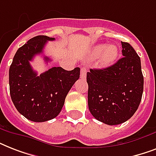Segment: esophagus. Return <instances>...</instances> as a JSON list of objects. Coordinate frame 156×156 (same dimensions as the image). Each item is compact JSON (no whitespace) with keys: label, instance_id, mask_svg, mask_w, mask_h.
Wrapping results in <instances>:
<instances>
[{"label":"esophagus","instance_id":"esophagus-1","mask_svg":"<svg viewBox=\"0 0 156 156\" xmlns=\"http://www.w3.org/2000/svg\"><path fill=\"white\" fill-rule=\"evenodd\" d=\"M87 72V68H86V67L81 68V78H86Z\"/></svg>","mask_w":156,"mask_h":156}]
</instances>
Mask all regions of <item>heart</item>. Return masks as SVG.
Wrapping results in <instances>:
<instances>
[{"label": "heart", "mask_w": 156, "mask_h": 156, "mask_svg": "<svg viewBox=\"0 0 156 156\" xmlns=\"http://www.w3.org/2000/svg\"><path fill=\"white\" fill-rule=\"evenodd\" d=\"M119 49L117 46L114 44H100L95 46L91 50V56L93 57H99V64L102 67H106L113 63L118 57Z\"/></svg>", "instance_id": "heart-1"}]
</instances>
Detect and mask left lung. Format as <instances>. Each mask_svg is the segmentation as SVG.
Returning a JSON list of instances; mask_svg holds the SVG:
<instances>
[{"label": "left lung", "instance_id": "8db88e82", "mask_svg": "<svg viewBox=\"0 0 156 156\" xmlns=\"http://www.w3.org/2000/svg\"><path fill=\"white\" fill-rule=\"evenodd\" d=\"M123 57L102 69L87 73L88 107L103 123L115 126L126 122L135 113L143 92L141 60L129 43L121 42Z\"/></svg>", "mask_w": 156, "mask_h": 156}]
</instances>
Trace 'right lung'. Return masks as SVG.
<instances>
[{
  "instance_id": "1",
  "label": "right lung",
  "mask_w": 156,
  "mask_h": 156,
  "mask_svg": "<svg viewBox=\"0 0 156 156\" xmlns=\"http://www.w3.org/2000/svg\"><path fill=\"white\" fill-rule=\"evenodd\" d=\"M55 38L38 35L19 48L9 71L11 100L19 112L35 122L55 118L63 108L68 92L80 76V68L68 71L52 67L38 76L30 61L43 52L48 41ZM48 62L50 58L44 56Z\"/></svg>"
}]
</instances>
